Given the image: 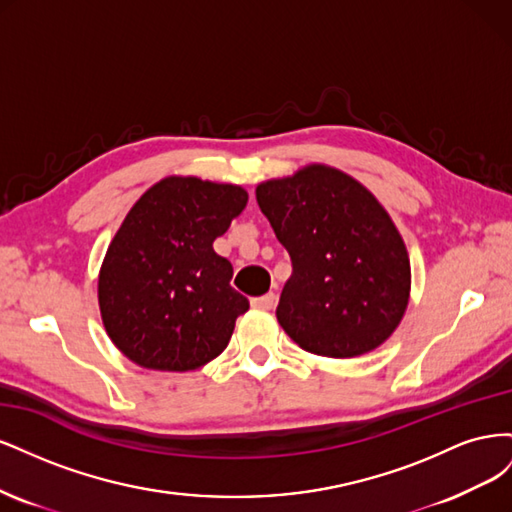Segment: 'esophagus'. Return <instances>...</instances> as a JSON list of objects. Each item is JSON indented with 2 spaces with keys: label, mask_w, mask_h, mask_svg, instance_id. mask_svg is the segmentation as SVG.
Wrapping results in <instances>:
<instances>
[{
  "label": "esophagus",
  "mask_w": 512,
  "mask_h": 512,
  "mask_svg": "<svg viewBox=\"0 0 512 512\" xmlns=\"http://www.w3.org/2000/svg\"><path fill=\"white\" fill-rule=\"evenodd\" d=\"M273 305H275V294L273 292H267V294H262V297L252 299V307H256V309H271Z\"/></svg>",
  "instance_id": "1"
}]
</instances>
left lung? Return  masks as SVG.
<instances>
[{"label":"left lung","instance_id":"left-lung-1","mask_svg":"<svg viewBox=\"0 0 512 512\" xmlns=\"http://www.w3.org/2000/svg\"><path fill=\"white\" fill-rule=\"evenodd\" d=\"M292 260L277 322L303 350L352 359L393 335L410 299V258L389 213L342 170L309 164L256 188Z\"/></svg>","mask_w":512,"mask_h":512}]
</instances>
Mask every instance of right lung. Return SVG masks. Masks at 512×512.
I'll list each match as a JSON object with an SVG mask.
<instances>
[{
    "mask_svg": "<svg viewBox=\"0 0 512 512\" xmlns=\"http://www.w3.org/2000/svg\"><path fill=\"white\" fill-rule=\"evenodd\" d=\"M245 205L239 185L198 177H166L136 200L98 280L104 329L130 361L190 371L224 352L250 301L213 241Z\"/></svg>",
    "mask_w": 512,
    "mask_h": 512,
    "instance_id": "obj_1",
    "label": "right lung"
}]
</instances>
